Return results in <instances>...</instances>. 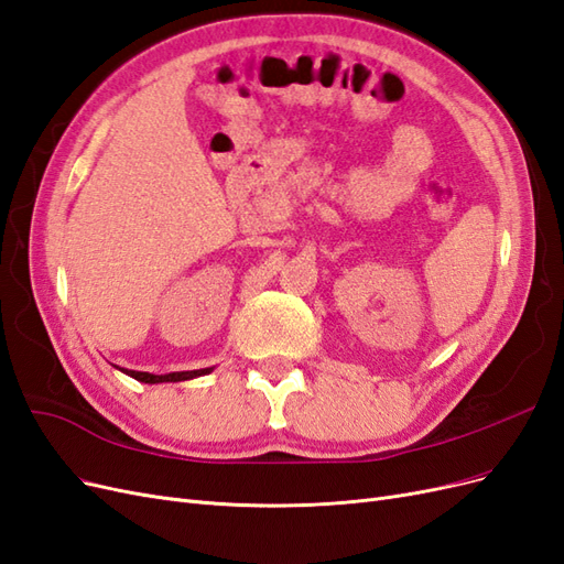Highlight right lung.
Wrapping results in <instances>:
<instances>
[{
	"instance_id": "1",
	"label": "right lung",
	"mask_w": 564,
	"mask_h": 564,
	"mask_svg": "<svg viewBox=\"0 0 564 564\" xmlns=\"http://www.w3.org/2000/svg\"><path fill=\"white\" fill-rule=\"evenodd\" d=\"M129 377H133L135 381L141 383H169V381H187V379H195L202 377V373H207L212 369H195V371H174V373H164V377H155V373H148V371H127L122 369Z\"/></svg>"
}]
</instances>
